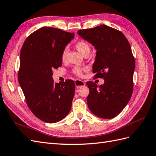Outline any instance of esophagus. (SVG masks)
<instances>
[{
    "mask_svg": "<svg viewBox=\"0 0 156 156\" xmlns=\"http://www.w3.org/2000/svg\"><path fill=\"white\" fill-rule=\"evenodd\" d=\"M86 83L81 80H75V85L76 87H77V88H79V87H81L82 86H85Z\"/></svg>",
    "mask_w": 156,
    "mask_h": 156,
    "instance_id": "34e87169",
    "label": "esophagus"
}]
</instances>
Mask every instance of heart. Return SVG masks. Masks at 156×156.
Segmentation results:
<instances>
[{"label": "heart", "instance_id": "b5f03b06", "mask_svg": "<svg viewBox=\"0 0 156 156\" xmlns=\"http://www.w3.org/2000/svg\"><path fill=\"white\" fill-rule=\"evenodd\" d=\"M75 47L76 48V49L82 55H85L86 54L90 53V50H91V47L90 44L85 41H78L75 43ZM67 54H68V49L67 48H65L64 50L62 52L61 55V58L63 61H65L67 58ZM86 70V68H82V67H79V66H75L74 67L72 72L73 73L78 76H81L83 74V70Z\"/></svg>", "mask_w": 156, "mask_h": 156}]
</instances>
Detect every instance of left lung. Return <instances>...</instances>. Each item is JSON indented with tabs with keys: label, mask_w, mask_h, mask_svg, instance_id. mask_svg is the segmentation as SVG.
I'll return each mask as SVG.
<instances>
[{
	"label": "left lung",
	"mask_w": 156,
	"mask_h": 156,
	"mask_svg": "<svg viewBox=\"0 0 156 156\" xmlns=\"http://www.w3.org/2000/svg\"><path fill=\"white\" fill-rule=\"evenodd\" d=\"M78 34L96 49L94 77L105 80L100 86L91 81L86 83L90 89L87 105L99 117L114 118L133 92L135 61L130 43L121 31L105 25L78 30Z\"/></svg>",
	"instance_id": "obj_1"
}]
</instances>
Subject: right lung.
<instances>
[{"label":"right lung","mask_w":156,"mask_h":156,"mask_svg":"<svg viewBox=\"0 0 156 156\" xmlns=\"http://www.w3.org/2000/svg\"><path fill=\"white\" fill-rule=\"evenodd\" d=\"M74 36V33L43 27L26 38L20 51L18 82L26 103L35 117L47 123L60 121L71 109L74 81L55 83L52 74L61 66L62 52Z\"/></svg>","instance_id":"obj_1"}]
</instances>
